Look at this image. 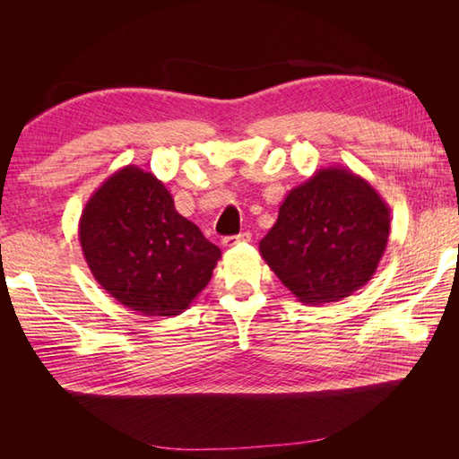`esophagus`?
<instances>
[{
  "label": "esophagus",
  "mask_w": 459,
  "mask_h": 459,
  "mask_svg": "<svg viewBox=\"0 0 459 459\" xmlns=\"http://www.w3.org/2000/svg\"><path fill=\"white\" fill-rule=\"evenodd\" d=\"M247 241H251V233L243 231L239 235H228V238L221 239V245H224L226 248H230V247H235L238 243H247Z\"/></svg>",
  "instance_id": "1"
}]
</instances>
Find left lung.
I'll return each mask as SVG.
<instances>
[{
	"instance_id": "8db88e82",
	"label": "left lung",
	"mask_w": 459,
	"mask_h": 459,
	"mask_svg": "<svg viewBox=\"0 0 459 459\" xmlns=\"http://www.w3.org/2000/svg\"><path fill=\"white\" fill-rule=\"evenodd\" d=\"M391 211L362 176L342 166L317 170L287 193L260 255L304 304L337 302L377 270Z\"/></svg>"
}]
</instances>
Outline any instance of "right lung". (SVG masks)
Segmentation results:
<instances>
[{"instance_id":"add662e5","label":"right lung","mask_w":459,"mask_h":459,"mask_svg":"<svg viewBox=\"0 0 459 459\" xmlns=\"http://www.w3.org/2000/svg\"><path fill=\"white\" fill-rule=\"evenodd\" d=\"M78 238L95 281L140 316L182 314L208 285L220 248L176 211L160 179L124 166L80 216Z\"/></svg>"}]
</instances>
